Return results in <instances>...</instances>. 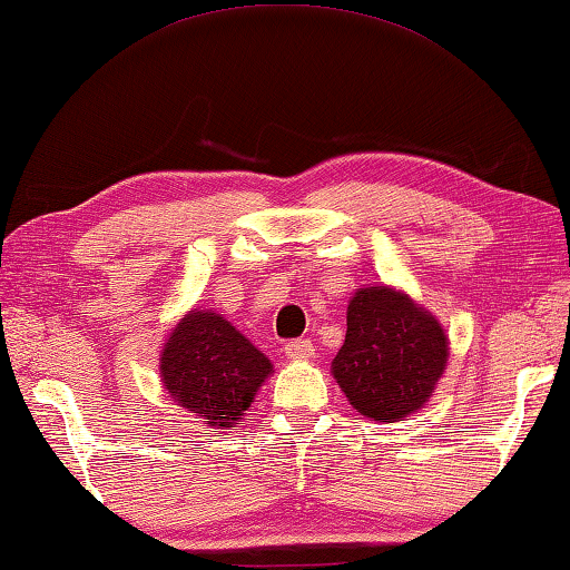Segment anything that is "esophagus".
Returning a JSON list of instances; mask_svg holds the SVG:
<instances>
[{"instance_id": "obj_1", "label": "esophagus", "mask_w": 570, "mask_h": 570, "mask_svg": "<svg viewBox=\"0 0 570 570\" xmlns=\"http://www.w3.org/2000/svg\"><path fill=\"white\" fill-rule=\"evenodd\" d=\"M285 355L291 357V361H311V357L315 355V345L307 341V337H303V341H293L285 345Z\"/></svg>"}]
</instances>
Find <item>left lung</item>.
<instances>
[{
  "label": "left lung",
  "instance_id": "obj_1",
  "mask_svg": "<svg viewBox=\"0 0 570 570\" xmlns=\"http://www.w3.org/2000/svg\"><path fill=\"white\" fill-rule=\"evenodd\" d=\"M445 363L448 337L435 315L381 285L353 295L331 371L357 413L395 423L428 403Z\"/></svg>",
  "mask_w": 570,
  "mask_h": 570
}]
</instances>
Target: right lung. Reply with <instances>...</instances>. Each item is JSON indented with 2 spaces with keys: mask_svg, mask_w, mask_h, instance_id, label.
<instances>
[{
  "mask_svg": "<svg viewBox=\"0 0 570 570\" xmlns=\"http://www.w3.org/2000/svg\"><path fill=\"white\" fill-rule=\"evenodd\" d=\"M273 363L215 311H189L159 357L165 391L209 428L229 431L253 405Z\"/></svg>",
  "mask_w": 570,
  "mask_h": 570,
  "instance_id": "add662e5",
  "label": "right lung"
}]
</instances>
